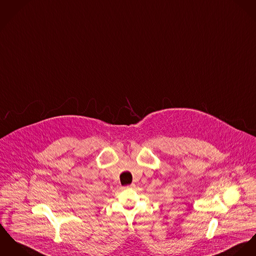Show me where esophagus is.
I'll return each mask as SVG.
<instances>
[{
    "label": "esophagus",
    "mask_w": 256,
    "mask_h": 256,
    "mask_svg": "<svg viewBox=\"0 0 256 256\" xmlns=\"http://www.w3.org/2000/svg\"><path fill=\"white\" fill-rule=\"evenodd\" d=\"M134 186H135V184H131V185L127 186V188H134Z\"/></svg>",
    "instance_id": "34e87169"
}]
</instances>
